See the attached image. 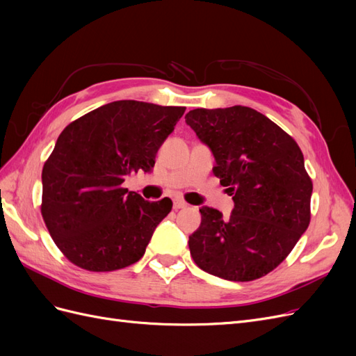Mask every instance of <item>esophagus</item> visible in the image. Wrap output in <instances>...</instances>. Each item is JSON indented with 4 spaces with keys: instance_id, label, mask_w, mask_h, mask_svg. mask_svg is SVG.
Returning a JSON list of instances; mask_svg holds the SVG:
<instances>
[{
    "instance_id": "34e87169",
    "label": "esophagus",
    "mask_w": 356,
    "mask_h": 356,
    "mask_svg": "<svg viewBox=\"0 0 356 356\" xmlns=\"http://www.w3.org/2000/svg\"><path fill=\"white\" fill-rule=\"evenodd\" d=\"M188 204L184 202V200H181V199H175L174 200V209L175 211H178V209H184V208H187Z\"/></svg>"
}]
</instances>
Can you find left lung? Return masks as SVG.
<instances>
[{
  "label": "left lung",
  "mask_w": 356,
  "mask_h": 356,
  "mask_svg": "<svg viewBox=\"0 0 356 356\" xmlns=\"http://www.w3.org/2000/svg\"><path fill=\"white\" fill-rule=\"evenodd\" d=\"M187 124L215 157L213 175L233 196L224 218L203 207L188 238L195 263L213 276L250 282L281 264L310 222L314 184L297 143L250 106L196 108Z\"/></svg>",
  "instance_id": "obj_1"
}]
</instances>
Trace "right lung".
<instances>
[{"label":"right lung","mask_w":356,"mask_h":356,"mask_svg":"<svg viewBox=\"0 0 356 356\" xmlns=\"http://www.w3.org/2000/svg\"><path fill=\"white\" fill-rule=\"evenodd\" d=\"M186 106L115 101L71 122L42 166L41 215L53 242L89 272L136 263L172 209L122 187L154 168L156 154Z\"/></svg>","instance_id":"obj_1"}]
</instances>
